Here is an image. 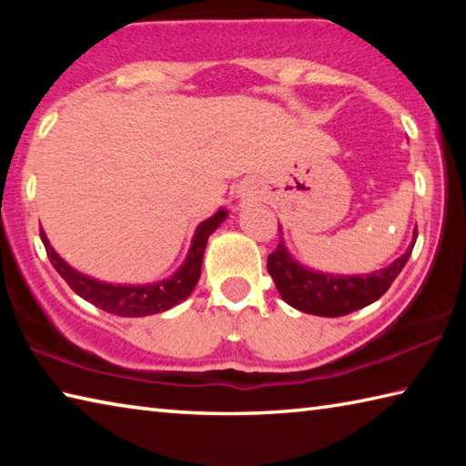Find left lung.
Wrapping results in <instances>:
<instances>
[{"label":"left lung","instance_id":"1","mask_svg":"<svg viewBox=\"0 0 466 466\" xmlns=\"http://www.w3.org/2000/svg\"><path fill=\"white\" fill-rule=\"evenodd\" d=\"M415 238L403 257L366 278L364 275L345 278V275H325L304 269L288 255L281 240L278 248L267 257V271L273 278L281 298L294 309L317 314V317H343V314L376 302L390 288V283L397 279V275L403 271L405 263L411 257Z\"/></svg>","mask_w":466,"mask_h":466}]
</instances>
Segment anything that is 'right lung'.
<instances>
[{"instance_id": "right-lung-1", "label": "right lung", "mask_w": 466, "mask_h": 466, "mask_svg": "<svg viewBox=\"0 0 466 466\" xmlns=\"http://www.w3.org/2000/svg\"><path fill=\"white\" fill-rule=\"evenodd\" d=\"M224 218L226 211L219 209L214 218L205 219V222L197 228L191 250H188V257L183 267H180L170 279L152 283V286H113V283H102L92 278H86V275L72 269V267L53 250L43 232V228L41 238L51 265L57 269V273L67 281V286L72 288L77 296H82L84 299H88L90 304L98 306V309L110 314H119V317H147V314L168 310L178 302H183L185 298L191 296L197 281H199L203 252L205 247H208L209 234L224 222Z\"/></svg>"}]
</instances>
